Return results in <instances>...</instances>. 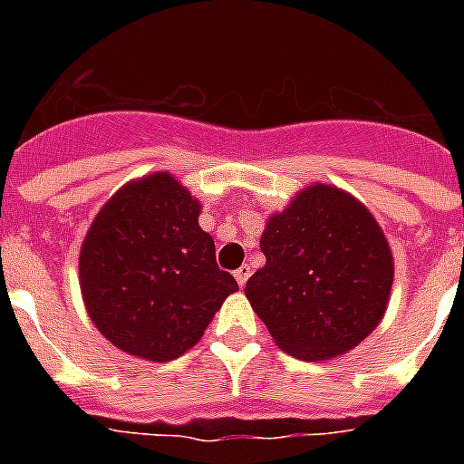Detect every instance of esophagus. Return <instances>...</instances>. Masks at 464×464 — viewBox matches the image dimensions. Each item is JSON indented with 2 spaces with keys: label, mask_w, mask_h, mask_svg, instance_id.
<instances>
[{
  "label": "esophagus",
  "mask_w": 464,
  "mask_h": 464,
  "mask_svg": "<svg viewBox=\"0 0 464 464\" xmlns=\"http://www.w3.org/2000/svg\"><path fill=\"white\" fill-rule=\"evenodd\" d=\"M233 276H236L238 286H246L247 276H250V267H247V265H243V267H238L236 272H233Z\"/></svg>",
  "instance_id": "esophagus-1"
}]
</instances>
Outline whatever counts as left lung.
Masks as SVG:
<instances>
[{"label":"left lung","instance_id":"8db88e82","mask_svg":"<svg viewBox=\"0 0 464 464\" xmlns=\"http://www.w3.org/2000/svg\"><path fill=\"white\" fill-rule=\"evenodd\" d=\"M267 262L246 284L282 352L327 361L361 344L388 308L395 262L373 214L332 185L301 189L260 238Z\"/></svg>","mask_w":464,"mask_h":464}]
</instances>
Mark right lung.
Segmentation results:
<instances>
[{"label":"right lung","mask_w":464,"mask_h":464,"mask_svg":"<svg viewBox=\"0 0 464 464\" xmlns=\"http://www.w3.org/2000/svg\"><path fill=\"white\" fill-rule=\"evenodd\" d=\"M199 209L173 175L151 173L120 188L93 218L79 253L82 296L98 332L122 352L178 359L238 289L218 269Z\"/></svg>","instance_id":"obj_1"}]
</instances>
